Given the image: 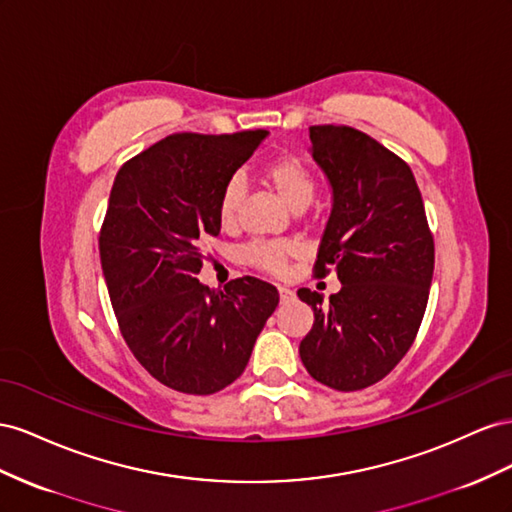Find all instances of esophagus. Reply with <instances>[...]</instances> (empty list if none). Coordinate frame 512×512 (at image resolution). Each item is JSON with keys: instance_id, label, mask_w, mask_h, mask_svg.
I'll list each match as a JSON object with an SVG mask.
<instances>
[{"instance_id": "1", "label": "esophagus", "mask_w": 512, "mask_h": 512, "mask_svg": "<svg viewBox=\"0 0 512 512\" xmlns=\"http://www.w3.org/2000/svg\"><path fill=\"white\" fill-rule=\"evenodd\" d=\"M294 291H291L289 287H279V298H281V302H289V300H294Z\"/></svg>"}]
</instances>
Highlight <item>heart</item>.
Wrapping results in <instances>:
<instances>
[{
	"instance_id": "heart-1",
	"label": "heart",
	"mask_w": 512,
	"mask_h": 512,
	"mask_svg": "<svg viewBox=\"0 0 512 512\" xmlns=\"http://www.w3.org/2000/svg\"><path fill=\"white\" fill-rule=\"evenodd\" d=\"M272 191L279 195L294 212H302L315 197V175L311 167L296 154H281L270 158L259 169ZM244 201V184L240 178H231L218 197V221L225 229H233L240 221ZM296 255V246L289 242H253L246 246L244 261L261 272L281 276L287 270L289 257Z\"/></svg>"
}]
</instances>
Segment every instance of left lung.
I'll return each mask as SVG.
<instances>
[{
    "label": "left lung",
    "instance_id": "1",
    "mask_svg": "<svg viewBox=\"0 0 512 512\" xmlns=\"http://www.w3.org/2000/svg\"><path fill=\"white\" fill-rule=\"evenodd\" d=\"M311 154L332 188L315 276L337 272L328 302L313 309L300 358L313 379L352 392L384 379L412 347L425 317L435 246L425 203L403 158L352 126H311Z\"/></svg>",
    "mask_w": 512,
    "mask_h": 512
}]
</instances>
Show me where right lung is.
<instances>
[{"mask_svg": "<svg viewBox=\"0 0 512 512\" xmlns=\"http://www.w3.org/2000/svg\"><path fill=\"white\" fill-rule=\"evenodd\" d=\"M268 130L169 135L115 175L98 248L130 352L160 384L212 394L242 375L279 304L255 276L201 285V244L221 233L218 197Z\"/></svg>", "mask_w": 512, "mask_h": 512, "instance_id": "obj_1", "label": "right lung"}]
</instances>
